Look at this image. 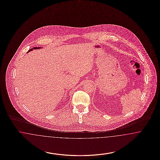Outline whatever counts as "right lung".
<instances>
[{
    "instance_id": "1",
    "label": "right lung",
    "mask_w": 160,
    "mask_h": 160,
    "mask_svg": "<svg viewBox=\"0 0 160 160\" xmlns=\"http://www.w3.org/2000/svg\"><path fill=\"white\" fill-rule=\"evenodd\" d=\"M39 48H41V47H33V48H31V49H30V50L28 52V53L29 52H31L32 50H33V49H39Z\"/></svg>"
}]
</instances>
